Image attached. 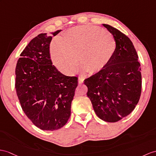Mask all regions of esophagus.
<instances>
[{
    "label": "esophagus",
    "instance_id": "obj_1",
    "mask_svg": "<svg viewBox=\"0 0 156 156\" xmlns=\"http://www.w3.org/2000/svg\"><path fill=\"white\" fill-rule=\"evenodd\" d=\"M85 80V78L83 77H79L78 78V82H79V84H82Z\"/></svg>",
    "mask_w": 156,
    "mask_h": 156
}]
</instances>
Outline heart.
Masks as SVG:
<instances>
[{"mask_svg": "<svg viewBox=\"0 0 156 156\" xmlns=\"http://www.w3.org/2000/svg\"><path fill=\"white\" fill-rule=\"evenodd\" d=\"M117 48L115 37L106 30L90 25L70 28L61 39L52 41V62L62 73L71 75L79 64L81 72L96 73L111 62Z\"/></svg>", "mask_w": 156, "mask_h": 156, "instance_id": "b5f03b06", "label": "heart"}]
</instances>
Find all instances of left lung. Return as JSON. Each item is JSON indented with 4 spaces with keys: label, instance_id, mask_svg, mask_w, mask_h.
<instances>
[{
    "label": "left lung",
    "instance_id": "8db88e82",
    "mask_svg": "<svg viewBox=\"0 0 156 156\" xmlns=\"http://www.w3.org/2000/svg\"><path fill=\"white\" fill-rule=\"evenodd\" d=\"M102 26L115 37L117 48L111 62L103 69L85 79L89 98L97 116L116 122L134 111L142 90L138 56L132 41L119 30Z\"/></svg>",
    "mask_w": 156,
    "mask_h": 156
}]
</instances>
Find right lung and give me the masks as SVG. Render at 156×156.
<instances>
[{
  "label": "right lung",
  "instance_id": "right-lung-1",
  "mask_svg": "<svg viewBox=\"0 0 156 156\" xmlns=\"http://www.w3.org/2000/svg\"><path fill=\"white\" fill-rule=\"evenodd\" d=\"M61 31L33 38L21 53L15 70V87L22 108L43 130H58L67 122L78 85L77 77L64 75L52 65L49 45Z\"/></svg>",
  "mask_w": 156,
  "mask_h": 156
}]
</instances>
